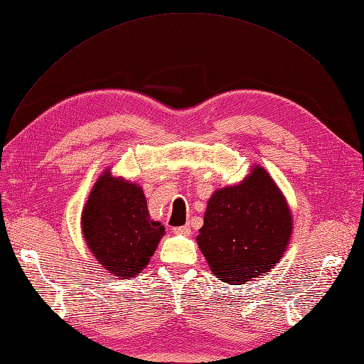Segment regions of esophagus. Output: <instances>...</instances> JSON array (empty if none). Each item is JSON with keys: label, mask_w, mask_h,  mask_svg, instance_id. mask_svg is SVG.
Returning <instances> with one entry per match:
<instances>
[{"label": "esophagus", "mask_w": 364, "mask_h": 364, "mask_svg": "<svg viewBox=\"0 0 364 364\" xmlns=\"http://www.w3.org/2000/svg\"><path fill=\"white\" fill-rule=\"evenodd\" d=\"M174 235H183V236H190L191 235V227L190 225H181V227H174L173 228Z\"/></svg>", "instance_id": "esophagus-1"}]
</instances>
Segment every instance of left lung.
<instances>
[{
    "mask_svg": "<svg viewBox=\"0 0 364 364\" xmlns=\"http://www.w3.org/2000/svg\"><path fill=\"white\" fill-rule=\"evenodd\" d=\"M291 235L285 196L255 164L240 183L212 194L196 240L215 278L242 285L279 263Z\"/></svg>",
    "mask_w": 364,
    "mask_h": 364,
    "instance_id": "8db88e82",
    "label": "left lung"
}]
</instances>
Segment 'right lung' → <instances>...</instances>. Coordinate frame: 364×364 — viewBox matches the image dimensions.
Instances as JSON below:
<instances>
[{"label": "right lung", "mask_w": 364, "mask_h": 364, "mask_svg": "<svg viewBox=\"0 0 364 364\" xmlns=\"http://www.w3.org/2000/svg\"><path fill=\"white\" fill-rule=\"evenodd\" d=\"M82 235L98 263L116 278H134L148 266L164 236L151 220L141 186L106 170L97 179L82 212Z\"/></svg>", "instance_id": "right-lung-1"}]
</instances>
